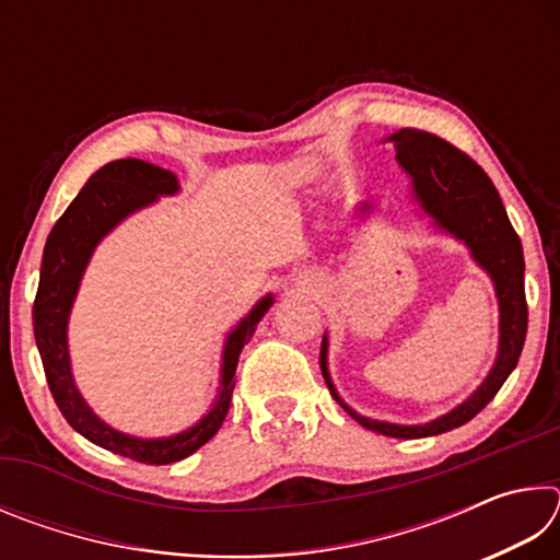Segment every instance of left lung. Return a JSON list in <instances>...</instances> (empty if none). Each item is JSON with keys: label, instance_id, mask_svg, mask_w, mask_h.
Instances as JSON below:
<instances>
[{"label": "left lung", "instance_id": "1", "mask_svg": "<svg viewBox=\"0 0 560 560\" xmlns=\"http://www.w3.org/2000/svg\"><path fill=\"white\" fill-rule=\"evenodd\" d=\"M390 143L395 145L397 163L412 179V197L434 224L469 246L474 261L485 269L494 281L499 299V353L487 381L481 383L474 395L447 415L424 424H393L371 420L340 400L328 375V338L320 343V373L326 377L330 395L338 405L363 424L365 430L397 440H420L432 434L450 432L459 424L469 422L494 400L499 387L518 363L524 350L526 328H528V306L524 291V249H521L518 234L511 226L504 205L497 192L494 183L474 160L442 140L432 132L402 128L393 132ZM360 210L368 212L371 207L363 205Z\"/></svg>", "mask_w": 560, "mask_h": 560}]
</instances>
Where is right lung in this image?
Listing matches in <instances>:
<instances>
[{"instance_id":"obj_1","label":"right lung","mask_w":560,"mask_h":560,"mask_svg":"<svg viewBox=\"0 0 560 560\" xmlns=\"http://www.w3.org/2000/svg\"><path fill=\"white\" fill-rule=\"evenodd\" d=\"M177 189V177L170 170L136 158L113 160V163L103 165L98 173H93L89 183L81 187V192L75 195V200L66 207V212L59 217L49 240H46L39 291H36L32 311L36 348H39L44 363L46 383H49V390L66 422L89 442L98 444V447L143 464L179 462L214 438L217 430L222 428L226 410H230L234 373L242 348L249 343L257 324L273 303L271 293L264 296L226 336L220 393H217L210 412L189 430L173 434V438L140 440L113 430L110 424L103 422L91 410L73 383L69 338H66L69 314L81 277L86 271L93 249L113 226L120 224L128 214L153 205L160 195H175Z\"/></svg>"}]
</instances>
